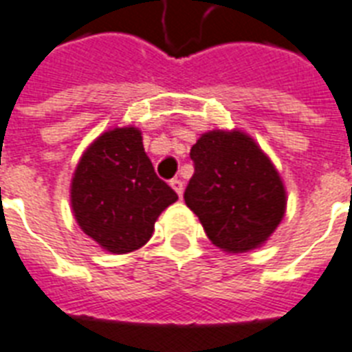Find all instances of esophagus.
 <instances>
[{
  "label": "esophagus",
  "mask_w": 352,
  "mask_h": 352,
  "mask_svg": "<svg viewBox=\"0 0 352 352\" xmlns=\"http://www.w3.org/2000/svg\"><path fill=\"white\" fill-rule=\"evenodd\" d=\"M171 188L175 190V193L179 197H182V191H184V182L181 181V179H171Z\"/></svg>",
  "instance_id": "esophagus-1"
}]
</instances>
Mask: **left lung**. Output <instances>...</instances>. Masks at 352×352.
Wrapping results in <instances>:
<instances>
[{"instance_id": "obj_1", "label": "left lung", "mask_w": 352, "mask_h": 352, "mask_svg": "<svg viewBox=\"0 0 352 352\" xmlns=\"http://www.w3.org/2000/svg\"><path fill=\"white\" fill-rule=\"evenodd\" d=\"M193 177L184 191L206 235L221 250L244 253L276 230L285 211L278 171L242 131H208L191 146Z\"/></svg>"}]
</instances>
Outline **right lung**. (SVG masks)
<instances>
[{"instance_id":"1","label":"right lung","mask_w":352,"mask_h":352,"mask_svg":"<svg viewBox=\"0 0 352 352\" xmlns=\"http://www.w3.org/2000/svg\"><path fill=\"white\" fill-rule=\"evenodd\" d=\"M179 197L157 177L141 131L116 128L82 153L72 179L77 224L110 253H130L150 241L157 217Z\"/></svg>"}]
</instances>
